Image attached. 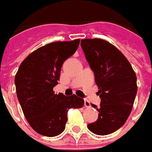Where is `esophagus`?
Wrapping results in <instances>:
<instances>
[{
	"label": "esophagus",
	"instance_id": "1",
	"mask_svg": "<svg viewBox=\"0 0 152 152\" xmlns=\"http://www.w3.org/2000/svg\"><path fill=\"white\" fill-rule=\"evenodd\" d=\"M84 106L85 107H87V108H88V107H90V106H91V103L89 102V101H88V100H85Z\"/></svg>",
	"mask_w": 152,
	"mask_h": 152
}]
</instances>
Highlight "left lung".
<instances>
[{"label":"left lung","mask_w":152,"mask_h":152,"mask_svg":"<svg viewBox=\"0 0 152 152\" xmlns=\"http://www.w3.org/2000/svg\"><path fill=\"white\" fill-rule=\"evenodd\" d=\"M86 60L94 72L101 97L98 119L88 124L96 135H107L121 128L129 116L137 91V76L129 61L114 45L100 38L82 39Z\"/></svg>","instance_id":"8db88e82"}]
</instances>
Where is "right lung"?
<instances>
[{
	"instance_id": "right-lung-1",
	"label": "right lung",
	"mask_w": 152,
	"mask_h": 152,
	"mask_svg": "<svg viewBox=\"0 0 152 152\" xmlns=\"http://www.w3.org/2000/svg\"><path fill=\"white\" fill-rule=\"evenodd\" d=\"M80 39L55 42L29 54L15 78L17 97L29 125L41 135L55 137L65 129L71 108H82L84 100L76 95L55 94L64 61L77 50Z\"/></svg>"
}]
</instances>
